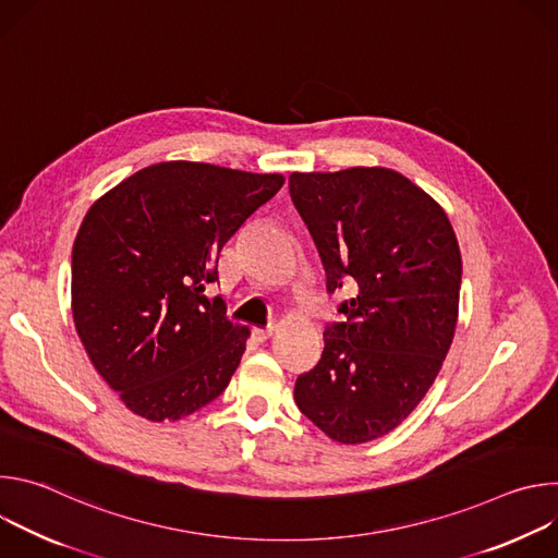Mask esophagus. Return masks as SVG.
Here are the masks:
<instances>
[{
  "mask_svg": "<svg viewBox=\"0 0 558 558\" xmlns=\"http://www.w3.org/2000/svg\"><path fill=\"white\" fill-rule=\"evenodd\" d=\"M271 336H274V327H267V329H254V338H256L258 342H267Z\"/></svg>",
  "mask_w": 558,
  "mask_h": 558,
  "instance_id": "34e87169",
  "label": "esophagus"
}]
</instances>
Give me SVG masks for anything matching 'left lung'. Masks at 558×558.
I'll return each mask as SVG.
<instances>
[{
  "label": "left lung",
  "instance_id": "1",
  "mask_svg": "<svg viewBox=\"0 0 558 558\" xmlns=\"http://www.w3.org/2000/svg\"><path fill=\"white\" fill-rule=\"evenodd\" d=\"M289 192L327 291L355 289L325 329L320 362L295 379V404L340 444L384 437L424 400L452 344L457 235L435 198L388 168L293 172Z\"/></svg>",
  "mask_w": 558,
  "mask_h": 558
}]
</instances>
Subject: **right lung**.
Returning a JSON list of instances; mask_svg holds the SVG:
<instances>
[{"mask_svg": "<svg viewBox=\"0 0 558 558\" xmlns=\"http://www.w3.org/2000/svg\"><path fill=\"white\" fill-rule=\"evenodd\" d=\"M282 185V174L168 161L88 209L72 247V317L93 366L134 415L177 422L227 388L250 329L205 287L218 280L229 238Z\"/></svg>", "mask_w": 558, "mask_h": 558, "instance_id": "obj_1", "label": "right lung"}]
</instances>
